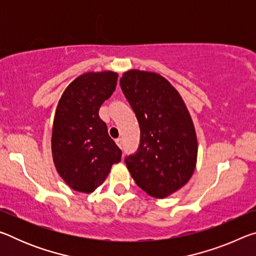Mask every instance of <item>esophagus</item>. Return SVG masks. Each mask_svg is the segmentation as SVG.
<instances>
[{
    "instance_id": "34e87169",
    "label": "esophagus",
    "mask_w": 256,
    "mask_h": 256,
    "mask_svg": "<svg viewBox=\"0 0 256 256\" xmlns=\"http://www.w3.org/2000/svg\"><path fill=\"white\" fill-rule=\"evenodd\" d=\"M115 142H116V144L120 146V148H122V146H123V138H118L115 140Z\"/></svg>"
}]
</instances>
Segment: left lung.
<instances>
[{"label": "left lung", "mask_w": 256, "mask_h": 256, "mask_svg": "<svg viewBox=\"0 0 256 256\" xmlns=\"http://www.w3.org/2000/svg\"><path fill=\"white\" fill-rule=\"evenodd\" d=\"M140 126V144L124 159L138 188L164 198L188 183L196 170L198 140L178 92L154 72L130 70L120 81Z\"/></svg>", "instance_id": "1"}]
</instances>
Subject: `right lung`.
<instances>
[{"instance_id": "add662e5", "label": "right lung", "mask_w": 256, "mask_h": 256, "mask_svg": "<svg viewBox=\"0 0 256 256\" xmlns=\"http://www.w3.org/2000/svg\"><path fill=\"white\" fill-rule=\"evenodd\" d=\"M118 74L88 72L68 86L56 108L52 152L56 170L72 190L92 193L100 186L122 151L99 118L102 104L115 92Z\"/></svg>"}]
</instances>
